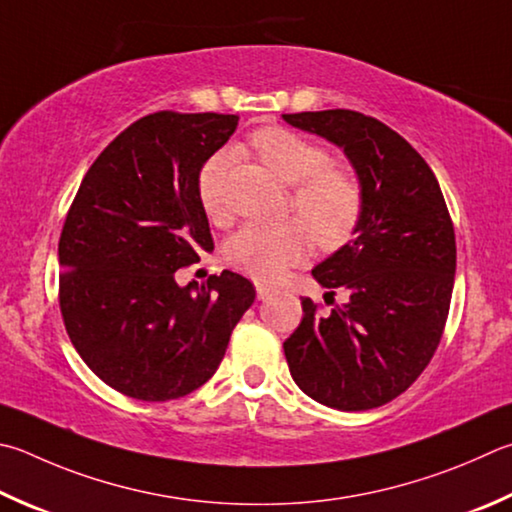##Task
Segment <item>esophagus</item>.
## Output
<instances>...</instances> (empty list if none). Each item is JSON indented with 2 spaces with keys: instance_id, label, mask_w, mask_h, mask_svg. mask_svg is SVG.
I'll use <instances>...</instances> for the list:
<instances>
[{
  "instance_id": "obj_1",
  "label": "esophagus",
  "mask_w": 512,
  "mask_h": 512,
  "mask_svg": "<svg viewBox=\"0 0 512 512\" xmlns=\"http://www.w3.org/2000/svg\"><path fill=\"white\" fill-rule=\"evenodd\" d=\"M255 291H257V300H268V297L275 293V288L264 284V282H257L255 284Z\"/></svg>"
}]
</instances>
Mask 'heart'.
I'll return each mask as SVG.
<instances>
[{
	"label": "heart",
	"instance_id": "heart-1",
	"mask_svg": "<svg viewBox=\"0 0 512 512\" xmlns=\"http://www.w3.org/2000/svg\"><path fill=\"white\" fill-rule=\"evenodd\" d=\"M250 145L277 179L293 185V208L310 224L297 217L248 224L228 239L226 259L232 266L259 282H275L309 253L313 237L324 250L345 246L360 224L365 199L356 174L329 165L327 150L291 129L264 127L250 136ZM226 170L228 154L217 152L199 174V201L215 221L224 217Z\"/></svg>",
	"mask_w": 512,
	"mask_h": 512
}]
</instances>
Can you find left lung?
Masks as SVG:
<instances>
[{"instance_id": "1", "label": "left lung", "mask_w": 512, "mask_h": 512, "mask_svg": "<svg viewBox=\"0 0 512 512\" xmlns=\"http://www.w3.org/2000/svg\"><path fill=\"white\" fill-rule=\"evenodd\" d=\"M282 118L342 147L365 199L356 237L311 271L349 300L322 313L304 297L284 342L288 369L313 401L374 410L421 376L441 342L457 268L450 212L430 165L380 120L351 109Z\"/></svg>"}]
</instances>
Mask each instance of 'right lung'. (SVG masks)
Here are the masks:
<instances>
[{
  "label": "right lung",
  "instance_id": "right-lung-1",
  "mask_svg": "<svg viewBox=\"0 0 512 512\" xmlns=\"http://www.w3.org/2000/svg\"><path fill=\"white\" fill-rule=\"evenodd\" d=\"M239 116L156 111L120 132L82 179L64 221L60 311L94 374L136 401L199 389L224 358L255 286L239 273L179 286L212 244L201 167Z\"/></svg>",
  "mask_w": 512,
  "mask_h": 512
}]
</instances>
